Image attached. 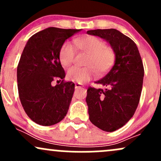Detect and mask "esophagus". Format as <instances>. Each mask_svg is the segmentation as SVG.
Wrapping results in <instances>:
<instances>
[{
	"instance_id": "1",
	"label": "esophagus",
	"mask_w": 161,
	"mask_h": 161,
	"mask_svg": "<svg viewBox=\"0 0 161 161\" xmlns=\"http://www.w3.org/2000/svg\"><path fill=\"white\" fill-rule=\"evenodd\" d=\"M82 85L79 84V83H75V88H82Z\"/></svg>"
}]
</instances>
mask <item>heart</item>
Listing matches in <instances>:
<instances>
[{"mask_svg":"<svg viewBox=\"0 0 161 161\" xmlns=\"http://www.w3.org/2000/svg\"><path fill=\"white\" fill-rule=\"evenodd\" d=\"M74 43L66 42L60 51V60L63 66H69L75 60L77 47L88 54L84 64L86 66H73L67 70L68 79L79 83H84L93 78L95 74H103L111 67L115 60L114 50L107 47L106 43L95 36L76 38Z\"/></svg>","mask_w":161,"mask_h":161,"instance_id":"heart-1","label":"heart"}]
</instances>
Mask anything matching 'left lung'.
I'll use <instances>...</instances> for the list:
<instances>
[{"instance_id":"8db88e82","label":"left lung","mask_w":161,"mask_h":161,"mask_svg":"<svg viewBox=\"0 0 161 161\" xmlns=\"http://www.w3.org/2000/svg\"><path fill=\"white\" fill-rule=\"evenodd\" d=\"M110 43L116 55L115 64L95 83L105 87H88L86 103L90 121L105 132L117 130L129 121L139 103L144 66L136 43L115 29L87 32Z\"/></svg>"}]
</instances>
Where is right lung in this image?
I'll return each instance as SVG.
<instances>
[{
  "label": "right lung",
  "instance_id": "add662e5",
  "mask_svg": "<svg viewBox=\"0 0 161 161\" xmlns=\"http://www.w3.org/2000/svg\"><path fill=\"white\" fill-rule=\"evenodd\" d=\"M80 30L47 28L33 35L24 47L17 66L18 92L25 114L37 124L54 125L67 114L75 85L64 80L60 51ZM57 78L62 82L53 86Z\"/></svg>",
  "mask_w": 161,
  "mask_h": 161
}]
</instances>
